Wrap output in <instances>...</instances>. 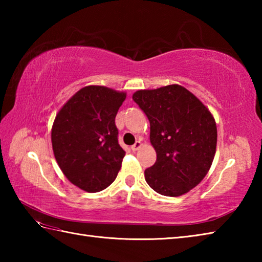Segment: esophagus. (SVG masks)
<instances>
[{
  "label": "esophagus",
  "mask_w": 262,
  "mask_h": 262,
  "mask_svg": "<svg viewBox=\"0 0 262 262\" xmlns=\"http://www.w3.org/2000/svg\"><path fill=\"white\" fill-rule=\"evenodd\" d=\"M142 146V142L141 141H136V143L134 144V145H132V151H137V149H140Z\"/></svg>",
  "instance_id": "34e87169"
}]
</instances>
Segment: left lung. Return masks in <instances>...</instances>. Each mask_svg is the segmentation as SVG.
Listing matches in <instances>:
<instances>
[{
  "instance_id": "8db88e82",
  "label": "left lung",
  "mask_w": 262,
  "mask_h": 262,
  "mask_svg": "<svg viewBox=\"0 0 262 262\" xmlns=\"http://www.w3.org/2000/svg\"><path fill=\"white\" fill-rule=\"evenodd\" d=\"M133 100L147 116L149 141L157 152V162L144 172L148 186L169 197L190 191L207 174L215 157L213 115L179 84L138 90Z\"/></svg>"
}]
</instances>
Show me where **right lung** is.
Instances as JSON below:
<instances>
[{
  "mask_svg": "<svg viewBox=\"0 0 262 262\" xmlns=\"http://www.w3.org/2000/svg\"><path fill=\"white\" fill-rule=\"evenodd\" d=\"M126 92L102 85L82 88L55 117L52 145L64 176L88 192L109 187L125 151L118 144L116 115Z\"/></svg>",
  "mask_w": 262,
  "mask_h": 262,
  "instance_id": "obj_1",
  "label": "right lung"
}]
</instances>
